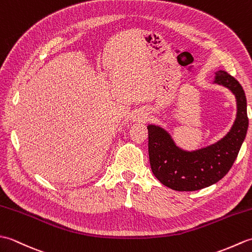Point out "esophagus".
Segmentation results:
<instances>
[{
    "label": "esophagus",
    "instance_id": "1",
    "mask_svg": "<svg viewBox=\"0 0 252 252\" xmlns=\"http://www.w3.org/2000/svg\"><path fill=\"white\" fill-rule=\"evenodd\" d=\"M145 119H146V117H145V115H135L134 116V118H133V121H136V122H143V121H145Z\"/></svg>",
    "mask_w": 252,
    "mask_h": 252
}]
</instances>
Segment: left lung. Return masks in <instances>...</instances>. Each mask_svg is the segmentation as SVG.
Wrapping results in <instances>:
<instances>
[{
  "instance_id": "obj_1",
  "label": "left lung",
  "mask_w": 252,
  "mask_h": 252,
  "mask_svg": "<svg viewBox=\"0 0 252 252\" xmlns=\"http://www.w3.org/2000/svg\"><path fill=\"white\" fill-rule=\"evenodd\" d=\"M213 83L235 95L237 114L227 134L215 144L196 151L179 147L170 133L156 125H148V154L154 175L174 190L192 191L217 183L232 168L247 134L249 120L247 99L242 85L226 71L216 72Z\"/></svg>"
}]
</instances>
